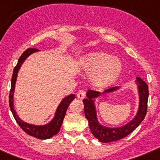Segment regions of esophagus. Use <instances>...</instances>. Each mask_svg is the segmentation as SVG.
Listing matches in <instances>:
<instances>
[{
    "mask_svg": "<svg viewBox=\"0 0 160 160\" xmlns=\"http://www.w3.org/2000/svg\"><path fill=\"white\" fill-rule=\"evenodd\" d=\"M85 96H86V90H80L77 94V97L80 98V99L84 98Z\"/></svg>",
    "mask_w": 160,
    "mask_h": 160,
    "instance_id": "esophagus-1",
    "label": "esophagus"
}]
</instances>
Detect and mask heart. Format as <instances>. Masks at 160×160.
Wrapping results in <instances>:
<instances>
[{
    "mask_svg": "<svg viewBox=\"0 0 160 160\" xmlns=\"http://www.w3.org/2000/svg\"><path fill=\"white\" fill-rule=\"evenodd\" d=\"M83 67L93 71L91 82L96 87L103 88L118 80L122 72V62L107 52H92L82 59Z\"/></svg>",
    "mask_w": 160,
    "mask_h": 160,
    "instance_id": "heart-1",
    "label": "heart"
}]
</instances>
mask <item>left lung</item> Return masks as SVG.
Listing matches in <instances>:
<instances>
[{"instance_id":"1","label":"left lung","mask_w":160,"mask_h":160,"mask_svg":"<svg viewBox=\"0 0 160 160\" xmlns=\"http://www.w3.org/2000/svg\"><path fill=\"white\" fill-rule=\"evenodd\" d=\"M136 80L137 84H138V94H139V107H138V113H137L136 116L133 118L131 122L122 126L121 128H106L98 122L97 116H96L94 100L92 98L99 96L100 93L92 90L87 91V98L83 100L85 115L88 120L90 131L94 135V136L98 138L100 142H110L123 138L124 137L128 136L129 134H131L145 118L147 111H148V95H149L148 86L140 78H137ZM118 88V87H111V88L105 90V92H112Z\"/></svg>"}]
</instances>
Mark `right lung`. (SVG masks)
<instances>
[{"label": "right lung", "mask_w": 160, "mask_h": 160, "mask_svg": "<svg viewBox=\"0 0 160 160\" xmlns=\"http://www.w3.org/2000/svg\"><path fill=\"white\" fill-rule=\"evenodd\" d=\"M36 51H38V49H34V48L27 49L21 55V57L18 59V64L14 67L12 79H11V89L10 91H9V96H8V98H9L8 103H9V107H10V110L12 111L14 118L16 120V122L20 126V128H22L25 133H27L28 135H31V136L39 138V139H48V138H50L53 135L58 134V132L59 131L61 126L62 124L65 115H66V112L67 111L68 107L70 106V102L75 98V95L74 94H70V95L63 98L62 101L61 102V103L58 107L57 111H56V113H55L54 118L52 119L51 122H49L46 125H31V124L24 122L23 121L20 119L13 108V93L14 88H15V83H16L17 80V76H18V70H19L22 63L24 62V61L27 58L31 53H34Z\"/></svg>", "instance_id": "1"}]
</instances>
